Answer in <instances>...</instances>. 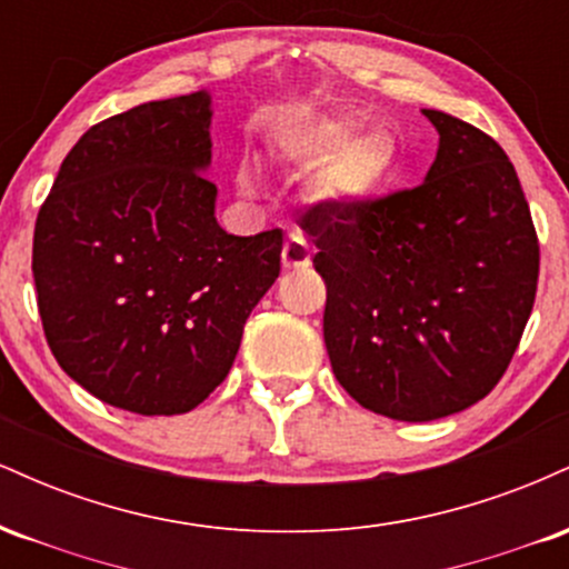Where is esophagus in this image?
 Returning a JSON list of instances; mask_svg holds the SVG:
<instances>
[{"label":"esophagus","mask_w":569,"mask_h":569,"mask_svg":"<svg viewBox=\"0 0 569 569\" xmlns=\"http://www.w3.org/2000/svg\"><path fill=\"white\" fill-rule=\"evenodd\" d=\"M280 259H283L286 270H305V267H310V246H307L302 234L291 232L289 238H286Z\"/></svg>","instance_id":"obj_1"}]
</instances>
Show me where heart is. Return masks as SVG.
Segmentation results:
<instances>
[{
	"label": "heart",
	"instance_id": "1",
	"mask_svg": "<svg viewBox=\"0 0 569 569\" xmlns=\"http://www.w3.org/2000/svg\"><path fill=\"white\" fill-rule=\"evenodd\" d=\"M299 152L326 160L321 189L339 202H367L393 181L398 147L388 133H356L350 120H323L299 141ZM246 187H257V171L243 173Z\"/></svg>",
	"mask_w": 569,
	"mask_h": 569
}]
</instances>
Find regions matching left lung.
I'll use <instances>...</instances> for the list:
<instances>
[{"label": "left lung", "mask_w": 569, "mask_h": 569, "mask_svg": "<svg viewBox=\"0 0 569 569\" xmlns=\"http://www.w3.org/2000/svg\"><path fill=\"white\" fill-rule=\"evenodd\" d=\"M439 130L426 181L299 217L326 283L331 369L363 409L428 422L481 401L511 363L538 291L540 246L519 176L485 130Z\"/></svg>", "instance_id": "obj_1"}]
</instances>
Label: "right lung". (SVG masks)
<instances>
[{"label": "right lung", "mask_w": 569, "mask_h": 569, "mask_svg": "<svg viewBox=\"0 0 569 569\" xmlns=\"http://www.w3.org/2000/svg\"><path fill=\"white\" fill-rule=\"evenodd\" d=\"M211 98L149 101L71 147L34 227L37 307L56 361L136 415H184L230 375L276 283L283 232L213 217Z\"/></svg>", "instance_id": "add662e5"}]
</instances>
